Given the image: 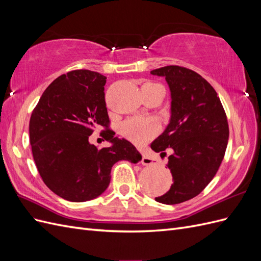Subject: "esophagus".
Segmentation results:
<instances>
[{"label": "esophagus", "mask_w": 261, "mask_h": 261, "mask_svg": "<svg viewBox=\"0 0 261 261\" xmlns=\"http://www.w3.org/2000/svg\"><path fill=\"white\" fill-rule=\"evenodd\" d=\"M154 161H155V160L153 159V158H152L151 155L146 154V153H144V154H143V158H141V163H143L144 165L155 164V162H154Z\"/></svg>", "instance_id": "34e87169"}]
</instances>
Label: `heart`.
I'll use <instances>...</instances> for the list:
<instances>
[{
    "label": "heart",
    "instance_id": "obj_1",
    "mask_svg": "<svg viewBox=\"0 0 261 261\" xmlns=\"http://www.w3.org/2000/svg\"><path fill=\"white\" fill-rule=\"evenodd\" d=\"M153 85V84H145ZM158 130V126L152 118L132 117L125 121L121 126L122 135L135 144H144L149 140Z\"/></svg>",
    "mask_w": 261,
    "mask_h": 261
}]
</instances>
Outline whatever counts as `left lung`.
Instances as JSON below:
<instances>
[{
    "label": "left lung",
    "instance_id": "1",
    "mask_svg": "<svg viewBox=\"0 0 261 261\" xmlns=\"http://www.w3.org/2000/svg\"><path fill=\"white\" fill-rule=\"evenodd\" d=\"M164 77L171 92V117L167 128L150 147L165 154L173 176L170 191L158 202L175 204L194 198L215 177L227 146L228 124L213 87L192 69L176 65L150 72Z\"/></svg>",
    "mask_w": 261,
    "mask_h": 261
}]
</instances>
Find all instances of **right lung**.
<instances>
[{
    "label": "right lung",
    "mask_w": 261,
    "mask_h": 261,
    "mask_svg": "<svg viewBox=\"0 0 261 261\" xmlns=\"http://www.w3.org/2000/svg\"><path fill=\"white\" fill-rule=\"evenodd\" d=\"M106 83V76L88 69L61 75L31 113L29 137L37 169L44 184L68 201L97 198L108 188L117 161L141 160L135 146L108 129ZM100 125L106 127L105 139L112 144L101 149L89 143Z\"/></svg>",
    "instance_id": "obj_1"
}]
</instances>
